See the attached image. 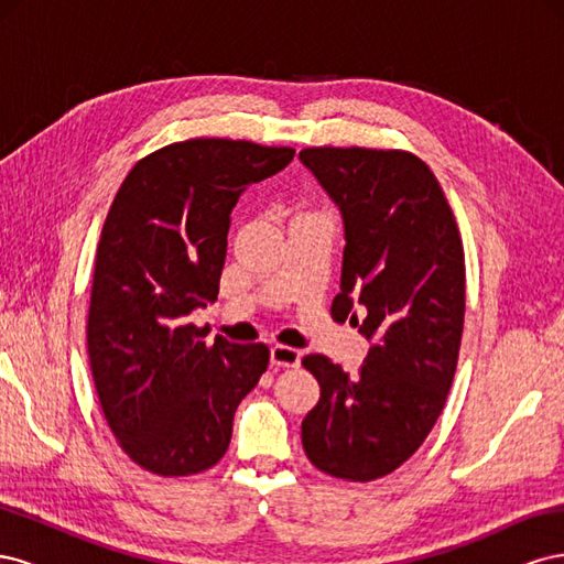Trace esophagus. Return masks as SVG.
I'll return each instance as SVG.
<instances>
[{
    "instance_id": "1",
    "label": "esophagus",
    "mask_w": 564,
    "mask_h": 564,
    "mask_svg": "<svg viewBox=\"0 0 564 564\" xmlns=\"http://www.w3.org/2000/svg\"><path fill=\"white\" fill-rule=\"evenodd\" d=\"M270 362L275 367H299L301 350L292 346H272L270 348Z\"/></svg>"
}]
</instances>
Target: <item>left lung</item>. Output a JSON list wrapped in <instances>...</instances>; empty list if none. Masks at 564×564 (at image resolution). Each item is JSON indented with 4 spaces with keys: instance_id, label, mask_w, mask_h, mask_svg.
Segmentation results:
<instances>
[{
    "instance_id": "1",
    "label": "left lung",
    "mask_w": 564,
    "mask_h": 564,
    "mask_svg": "<svg viewBox=\"0 0 564 564\" xmlns=\"http://www.w3.org/2000/svg\"><path fill=\"white\" fill-rule=\"evenodd\" d=\"M299 158L344 214L332 317L350 319L371 344L352 377L329 357H303L319 402L301 442L322 473L371 482L400 468L445 409L466 315L464 242L445 191L414 152L319 145Z\"/></svg>"
}]
</instances>
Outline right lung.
Masks as SVG:
<instances>
[{
  "instance_id": "right-lung-1",
  "label": "right lung",
  "mask_w": 564,
  "mask_h": 564,
  "mask_svg": "<svg viewBox=\"0 0 564 564\" xmlns=\"http://www.w3.org/2000/svg\"><path fill=\"white\" fill-rule=\"evenodd\" d=\"M294 148L232 139L169 143L131 166L96 249L87 350L117 445L162 477L224 458L237 404L270 362L187 322L216 301L230 212L249 185L278 174Z\"/></svg>"
}]
</instances>
